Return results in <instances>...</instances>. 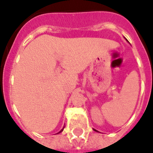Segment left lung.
Listing matches in <instances>:
<instances>
[{
    "label": "left lung",
    "instance_id": "8db88e82",
    "mask_svg": "<svg viewBox=\"0 0 153 153\" xmlns=\"http://www.w3.org/2000/svg\"><path fill=\"white\" fill-rule=\"evenodd\" d=\"M94 131H96V132H98V131H97V130H96V129H94Z\"/></svg>",
    "mask_w": 153,
    "mask_h": 153
}]
</instances>
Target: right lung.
Here are the masks:
<instances>
[{
    "label": "right lung",
    "mask_w": 153,
    "mask_h": 153,
    "mask_svg": "<svg viewBox=\"0 0 153 153\" xmlns=\"http://www.w3.org/2000/svg\"><path fill=\"white\" fill-rule=\"evenodd\" d=\"M63 128H64V127H63V128H62V129H61V130H60L59 132V133H61V132H62V130H63Z\"/></svg>",
    "instance_id": "add662e5"
}]
</instances>
